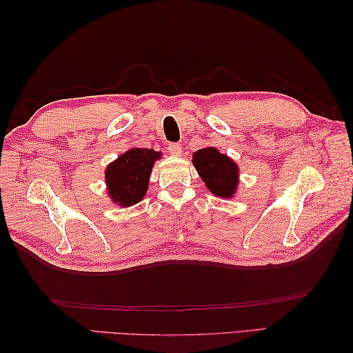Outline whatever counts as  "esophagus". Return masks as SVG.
Instances as JSON below:
<instances>
[{
	"label": "esophagus",
	"instance_id": "obj_1",
	"mask_svg": "<svg viewBox=\"0 0 353 353\" xmlns=\"http://www.w3.org/2000/svg\"><path fill=\"white\" fill-rule=\"evenodd\" d=\"M168 152L172 156H181L182 154V145L181 144H170L168 145Z\"/></svg>",
	"mask_w": 353,
	"mask_h": 353
}]
</instances>
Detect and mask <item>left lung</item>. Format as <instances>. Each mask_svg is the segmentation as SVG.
<instances>
[{"label": "left lung", "mask_w": 353, "mask_h": 353, "mask_svg": "<svg viewBox=\"0 0 353 353\" xmlns=\"http://www.w3.org/2000/svg\"><path fill=\"white\" fill-rule=\"evenodd\" d=\"M192 165L215 197H235L239 185V167L232 157L220 153L215 147H205L194 152Z\"/></svg>", "instance_id": "left-lung-1"}]
</instances>
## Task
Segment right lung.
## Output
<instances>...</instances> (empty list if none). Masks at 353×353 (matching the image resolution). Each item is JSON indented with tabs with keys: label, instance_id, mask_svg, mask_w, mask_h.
<instances>
[{
	"label": "right lung",
	"instance_id": "1",
	"mask_svg": "<svg viewBox=\"0 0 353 353\" xmlns=\"http://www.w3.org/2000/svg\"><path fill=\"white\" fill-rule=\"evenodd\" d=\"M162 157L153 148H129L104 170L108 196L119 208H130L145 197L154 162Z\"/></svg>",
	"mask_w": 353,
	"mask_h": 353
}]
</instances>
